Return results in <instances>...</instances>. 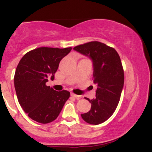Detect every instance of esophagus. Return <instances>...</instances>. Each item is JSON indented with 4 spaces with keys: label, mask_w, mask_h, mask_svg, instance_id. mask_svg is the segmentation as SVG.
Wrapping results in <instances>:
<instances>
[{
    "label": "esophagus",
    "mask_w": 152,
    "mask_h": 152,
    "mask_svg": "<svg viewBox=\"0 0 152 152\" xmlns=\"http://www.w3.org/2000/svg\"><path fill=\"white\" fill-rule=\"evenodd\" d=\"M71 96L72 97H74V98H79L80 97V96H78V95H76V94H74V93H71Z\"/></svg>",
    "instance_id": "1"
}]
</instances>
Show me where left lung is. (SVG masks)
Listing matches in <instances>:
<instances>
[{
  "label": "left lung",
  "mask_w": 152,
  "mask_h": 152,
  "mask_svg": "<svg viewBox=\"0 0 152 152\" xmlns=\"http://www.w3.org/2000/svg\"><path fill=\"white\" fill-rule=\"evenodd\" d=\"M75 50L90 57L94 64V83L97 86L96 98L91 110L81 114L86 123L97 125L111 117L119 102L124 83V73L119 55L116 50L99 41L78 45Z\"/></svg>",
  "instance_id": "obj_1"
}]
</instances>
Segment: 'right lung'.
Wrapping results in <instances>:
<instances>
[{
  "label": "right lung",
  "instance_id": "1",
  "mask_svg": "<svg viewBox=\"0 0 152 152\" xmlns=\"http://www.w3.org/2000/svg\"><path fill=\"white\" fill-rule=\"evenodd\" d=\"M71 49L40 47L26 53L18 63L14 76L17 98L28 116L38 123L54 121L70 97L68 91H56L46 83L50 76L53 79L61 60Z\"/></svg>",
  "mask_w": 152,
  "mask_h": 152
}]
</instances>
